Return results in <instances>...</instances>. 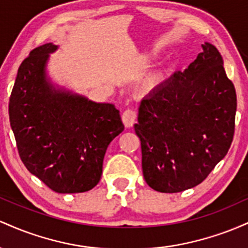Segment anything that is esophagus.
<instances>
[{
	"instance_id": "obj_1",
	"label": "esophagus",
	"mask_w": 248,
	"mask_h": 248,
	"mask_svg": "<svg viewBox=\"0 0 248 248\" xmlns=\"http://www.w3.org/2000/svg\"><path fill=\"white\" fill-rule=\"evenodd\" d=\"M135 119H136V113L135 110L133 109L124 110V114H122V122H124V127L126 128L133 127L134 122H135Z\"/></svg>"
}]
</instances>
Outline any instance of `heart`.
I'll return each instance as SVG.
<instances>
[{"label": "heart", "instance_id": "obj_1", "mask_svg": "<svg viewBox=\"0 0 248 248\" xmlns=\"http://www.w3.org/2000/svg\"><path fill=\"white\" fill-rule=\"evenodd\" d=\"M168 75H169V71L167 69L157 71V72H155L154 75L148 77L146 80L143 81L144 88H147V90H154V88L161 86V85L166 81Z\"/></svg>", "mask_w": 248, "mask_h": 248}]
</instances>
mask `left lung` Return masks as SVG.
<instances>
[{
	"instance_id": "obj_1",
	"label": "left lung",
	"mask_w": 248,
	"mask_h": 248,
	"mask_svg": "<svg viewBox=\"0 0 248 248\" xmlns=\"http://www.w3.org/2000/svg\"><path fill=\"white\" fill-rule=\"evenodd\" d=\"M183 72L177 71L141 100L138 124L142 170L160 192L191 189L229 152L234 134L237 94L215 45Z\"/></svg>"
}]
</instances>
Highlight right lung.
I'll return each instance as SVG.
<instances>
[{
    "instance_id": "1",
    "label": "right lung",
    "mask_w": 248,
    "mask_h": 248,
    "mask_svg": "<svg viewBox=\"0 0 248 248\" xmlns=\"http://www.w3.org/2000/svg\"><path fill=\"white\" fill-rule=\"evenodd\" d=\"M52 43L22 62L9 100L10 126L27 169L58 193L93 189L107 147L124 129L113 104L95 102L47 76Z\"/></svg>"
}]
</instances>
